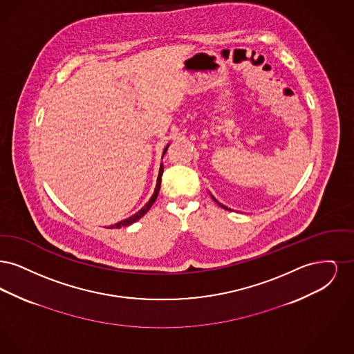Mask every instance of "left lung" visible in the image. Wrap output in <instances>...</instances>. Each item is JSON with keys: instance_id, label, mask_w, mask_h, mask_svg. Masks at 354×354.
<instances>
[{"instance_id": "obj_1", "label": "left lung", "mask_w": 354, "mask_h": 354, "mask_svg": "<svg viewBox=\"0 0 354 354\" xmlns=\"http://www.w3.org/2000/svg\"><path fill=\"white\" fill-rule=\"evenodd\" d=\"M212 199H214V201H215V202L218 203V204H219L220 207H221V208H224V209H230V208H227V207H225V205H223V204H220L219 202H218V201H216V199H215V198H214V196H212Z\"/></svg>"}]
</instances>
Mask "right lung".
<instances>
[{
	"label": "right lung",
	"instance_id": "1",
	"mask_svg": "<svg viewBox=\"0 0 354 354\" xmlns=\"http://www.w3.org/2000/svg\"><path fill=\"white\" fill-rule=\"evenodd\" d=\"M167 151V147L165 149V151H163V155L166 153ZM162 174H163V163L160 165V169H159V175H158V183H156V187H155V192H153V195L151 196V199L149 201V203L139 211V212H136L135 215H133L131 218H129V219L122 220V221H119L117 224H114V225H110L109 228H120V227H127V225H130V224H133L135 223L136 220L140 219L142 216H145V214L152 207V204L155 203L156 201V198H158V194H159V189H160V183H162Z\"/></svg>",
	"mask_w": 354,
	"mask_h": 354
}]
</instances>
